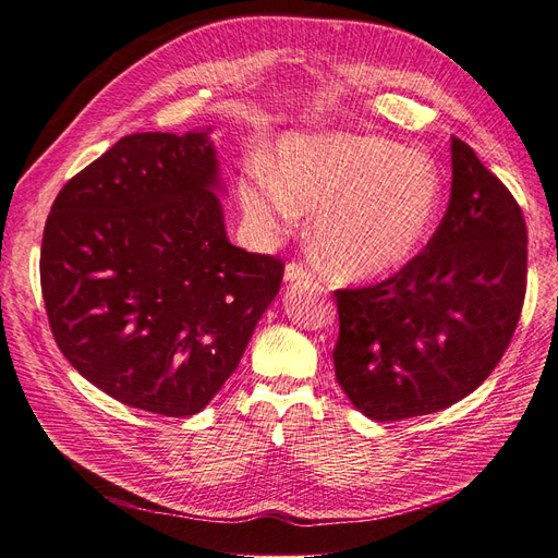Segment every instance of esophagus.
<instances>
[{"label": "esophagus", "instance_id": "34e87169", "mask_svg": "<svg viewBox=\"0 0 558 558\" xmlns=\"http://www.w3.org/2000/svg\"><path fill=\"white\" fill-rule=\"evenodd\" d=\"M286 281H289V283H300V281H307V279H312V272H310V269L305 267V265H302V263H289V265H286Z\"/></svg>", "mask_w": 558, "mask_h": 558}]
</instances>
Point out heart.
<instances>
[{
    "instance_id": "b5f03b06",
    "label": "heart",
    "mask_w": 558,
    "mask_h": 558,
    "mask_svg": "<svg viewBox=\"0 0 558 558\" xmlns=\"http://www.w3.org/2000/svg\"><path fill=\"white\" fill-rule=\"evenodd\" d=\"M244 209L281 228L302 207L318 211L314 238L337 275L375 279L408 265L437 221L442 177L435 162L367 134H291L279 144L277 174L242 179Z\"/></svg>"
}]
</instances>
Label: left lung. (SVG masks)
I'll return each instance as SVG.
<instances>
[{"mask_svg": "<svg viewBox=\"0 0 558 558\" xmlns=\"http://www.w3.org/2000/svg\"><path fill=\"white\" fill-rule=\"evenodd\" d=\"M526 223L505 183L451 137V195L426 248L393 277L335 291V377L375 421L440 412L510 347L526 295Z\"/></svg>", "mask_w": 558, "mask_h": 558, "instance_id": "obj_1", "label": "left lung"}]
</instances>
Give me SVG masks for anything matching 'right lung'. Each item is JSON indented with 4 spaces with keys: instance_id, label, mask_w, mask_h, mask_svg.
Masks as SVG:
<instances>
[{
    "instance_id": "1",
    "label": "right lung",
    "mask_w": 558,
    "mask_h": 558,
    "mask_svg": "<svg viewBox=\"0 0 558 558\" xmlns=\"http://www.w3.org/2000/svg\"><path fill=\"white\" fill-rule=\"evenodd\" d=\"M207 132H137L62 185L41 293L64 359L162 416L205 410L279 293L283 263L226 238Z\"/></svg>"
}]
</instances>
